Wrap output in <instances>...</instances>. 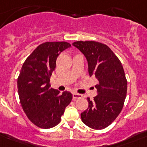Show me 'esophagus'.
<instances>
[{
	"mask_svg": "<svg viewBox=\"0 0 147 147\" xmlns=\"http://www.w3.org/2000/svg\"><path fill=\"white\" fill-rule=\"evenodd\" d=\"M83 98V96L81 94H79V93H74L73 94L74 100L80 99V98Z\"/></svg>",
	"mask_w": 147,
	"mask_h": 147,
	"instance_id": "1",
	"label": "esophagus"
}]
</instances>
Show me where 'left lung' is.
I'll return each instance as SVG.
<instances>
[{
	"label": "left lung",
	"instance_id": "8db88e82",
	"mask_svg": "<svg viewBox=\"0 0 147 147\" xmlns=\"http://www.w3.org/2000/svg\"><path fill=\"white\" fill-rule=\"evenodd\" d=\"M73 45L86 57L90 76L99 81L96 86L98 96L93 100L87 98L88 107L81 114L82 122L91 129H105L117 118L125 103L127 81L122 65L105 44L77 41Z\"/></svg>",
	"mask_w": 147,
	"mask_h": 147
}]
</instances>
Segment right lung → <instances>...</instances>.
I'll list each match as a JSON object with an SVG mask.
<instances>
[{"label":"right lung","instance_id":"obj_1","mask_svg":"<svg viewBox=\"0 0 147 147\" xmlns=\"http://www.w3.org/2000/svg\"><path fill=\"white\" fill-rule=\"evenodd\" d=\"M66 42H47L39 45L23 63L18 78L20 102L28 119L37 127L49 129L58 125L72 94L51 88L50 77Z\"/></svg>","mask_w":147,"mask_h":147}]
</instances>
